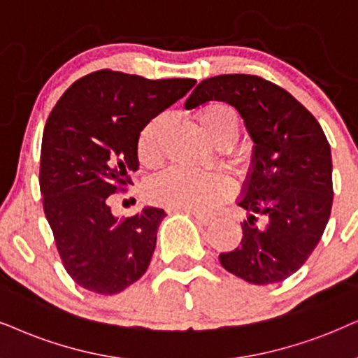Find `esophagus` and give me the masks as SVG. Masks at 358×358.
<instances>
[{"instance_id":"1","label":"esophagus","mask_w":358,"mask_h":358,"mask_svg":"<svg viewBox=\"0 0 358 358\" xmlns=\"http://www.w3.org/2000/svg\"><path fill=\"white\" fill-rule=\"evenodd\" d=\"M187 211L192 213L194 218H196L198 221H200L201 224H205V226L211 224L213 221H215V218H213V216H210V215H203V213H200V211H189V210H187Z\"/></svg>"}]
</instances>
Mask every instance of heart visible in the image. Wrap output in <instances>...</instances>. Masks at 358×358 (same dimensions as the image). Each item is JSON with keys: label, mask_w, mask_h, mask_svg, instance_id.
Returning <instances> with one entry per match:
<instances>
[{"label": "heart", "mask_w": 358, "mask_h": 358, "mask_svg": "<svg viewBox=\"0 0 358 358\" xmlns=\"http://www.w3.org/2000/svg\"><path fill=\"white\" fill-rule=\"evenodd\" d=\"M196 122L216 145H231L239 135L241 119L236 108L213 101L196 110ZM166 115L160 114L143 127L137 140L140 164L153 169L162 162V138ZM148 196L158 205L189 211H210L233 194V182L223 173L171 169L148 185Z\"/></svg>", "instance_id": "b5f03b06"}]
</instances>
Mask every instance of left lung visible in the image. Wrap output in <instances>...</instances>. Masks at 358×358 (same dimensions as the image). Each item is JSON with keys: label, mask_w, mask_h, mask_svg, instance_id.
<instances>
[{"label": "left lung", "mask_w": 358, "mask_h": 358, "mask_svg": "<svg viewBox=\"0 0 358 358\" xmlns=\"http://www.w3.org/2000/svg\"><path fill=\"white\" fill-rule=\"evenodd\" d=\"M223 101L238 108L255 150L238 203L250 215L221 266L251 284L280 282L309 259L332 210V157L322 127L286 89L255 74L201 80L185 107ZM262 223H259V216Z\"/></svg>", "instance_id": "left-lung-1"}]
</instances>
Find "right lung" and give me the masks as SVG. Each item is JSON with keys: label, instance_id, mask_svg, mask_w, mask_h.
<instances>
[{"label": "right lung", "instance_id": "add662e5", "mask_svg": "<svg viewBox=\"0 0 358 358\" xmlns=\"http://www.w3.org/2000/svg\"><path fill=\"white\" fill-rule=\"evenodd\" d=\"M194 79H145L102 69L76 80L48 117L39 188L67 274L96 294H119L145 274L165 211L119 220L110 196L132 185L142 129Z\"/></svg>", "mask_w": 358, "mask_h": 358}]
</instances>
